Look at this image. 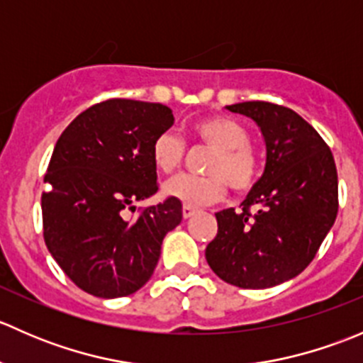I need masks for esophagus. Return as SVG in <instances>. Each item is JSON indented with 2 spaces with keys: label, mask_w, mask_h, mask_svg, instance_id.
I'll return each instance as SVG.
<instances>
[{
  "label": "esophagus",
  "mask_w": 363,
  "mask_h": 363,
  "mask_svg": "<svg viewBox=\"0 0 363 363\" xmlns=\"http://www.w3.org/2000/svg\"><path fill=\"white\" fill-rule=\"evenodd\" d=\"M195 214H196V208L189 207V205H184V207H182V218L184 219H189L191 216H195Z\"/></svg>",
  "instance_id": "1"
}]
</instances>
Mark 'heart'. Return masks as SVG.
<instances>
[{
  "mask_svg": "<svg viewBox=\"0 0 363 363\" xmlns=\"http://www.w3.org/2000/svg\"><path fill=\"white\" fill-rule=\"evenodd\" d=\"M195 144L211 149L203 163L207 175H177L164 182L163 193L189 207L219 202L226 186L244 195L255 188L262 170L258 152L250 145V133L235 119L226 116H207L191 126ZM186 144L175 133H161L151 147V160L161 174H172L181 167Z\"/></svg>",
  "mask_w": 363,
  "mask_h": 363,
  "instance_id": "heart-1",
  "label": "heart"
}]
</instances>
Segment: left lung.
Returning a JSON list of instances; mask_svg holds the SVG:
<instances>
[{
	"instance_id": "1",
	"label": "left lung",
	"mask_w": 363,
	"mask_h": 363,
	"mask_svg": "<svg viewBox=\"0 0 363 363\" xmlns=\"http://www.w3.org/2000/svg\"><path fill=\"white\" fill-rule=\"evenodd\" d=\"M226 108L258 124L267 163L242 212L216 214L218 235L205 258L225 283L263 290L294 279L316 256L337 218V168L320 133L291 108L269 101Z\"/></svg>"
}]
</instances>
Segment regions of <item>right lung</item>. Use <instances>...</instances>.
Masks as SVG:
<instances>
[{"label": "right lung", "instance_id": "add662e5", "mask_svg": "<svg viewBox=\"0 0 363 363\" xmlns=\"http://www.w3.org/2000/svg\"><path fill=\"white\" fill-rule=\"evenodd\" d=\"M172 124L164 105L112 98L79 113L56 142L43 177V239L80 290L117 298L151 279L182 203L168 196L133 219L126 211L158 191L151 147Z\"/></svg>", "mask_w": 363, "mask_h": 363}]
</instances>
